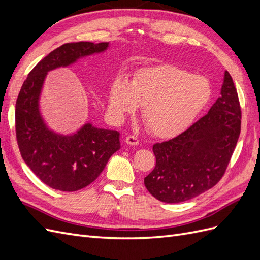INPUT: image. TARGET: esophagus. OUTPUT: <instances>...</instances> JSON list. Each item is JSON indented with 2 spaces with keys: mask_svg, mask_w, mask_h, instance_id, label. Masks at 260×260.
<instances>
[{
  "mask_svg": "<svg viewBox=\"0 0 260 260\" xmlns=\"http://www.w3.org/2000/svg\"><path fill=\"white\" fill-rule=\"evenodd\" d=\"M125 143L129 144V145L136 146V145H138V144H139V139H138V137H137V136H132V135H130V136H128L127 138H125Z\"/></svg>",
  "mask_w": 260,
  "mask_h": 260,
  "instance_id": "esophagus-1",
  "label": "esophagus"
}]
</instances>
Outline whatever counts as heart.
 <instances>
[{
    "label": "heart",
    "instance_id": "heart-1",
    "mask_svg": "<svg viewBox=\"0 0 260 260\" xmlns=\"http://www.w3.org/2000/svg\"><path fill=\"white\" fill-rule=\"evenodd\" d=\"M211 96L207 78L162 64L138 70L131 82L123 77L115 78L109 88L108 106L117 117L142 106L147 130L155 137L168 139L190 127Z\"/></svg>",
    "mask_w": 260,
    "mask_h": 260
}]
</instances>
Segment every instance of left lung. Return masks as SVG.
Returning a JSON list of instances; mask_svg holds the SVG:
<instances>
[{
	"label": "left lung",
	"instance_id": "1",
	"mask_svg": "<svg viewBox=\"0 0 260 260\" xmlns=\"http://www.w3.org/2000/svg\"><path fill=\"white\" fill-rule=\"evenodd\" d=\"M221 95L208 114L178 137L153 146L156 166L144 178L147 191L165 203H181L222 178L241 132V106L232 77L224 73Z\"/></svg>",
	"mask_w": 260,
	"mask_h": 260
}]
</instances>
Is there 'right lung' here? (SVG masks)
Returning <instances> with one entry per match:
<instances>
[{
  "label": "right lung",
  "mask_w": 260,
  "mask_h": 260,
  "mask_svg": "<svg viewBox=\"0 0 260 260\" xmlns=\"http://www.w3.org/2000/svg\"><path fill=\"white\" fill-rule=\"evenodd\" d=\"M107 42H73L60 45L35 66L18 94L15 108L16 139L22 159L42 182L54 190L75 192L101 175L111 156L120 148L116 130L85 123L75 135L50 130L39 111V98L50 70L66 67L80 57L104 52Z\"/></svg>",
  "instance_id": "1"
}]
</instances>
